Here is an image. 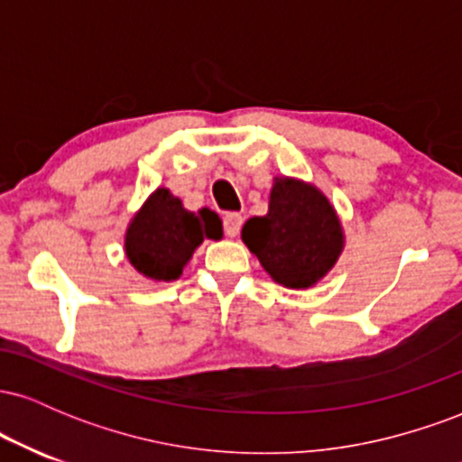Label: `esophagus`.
Returning a JSON list of instances; mask_svg holds the SVG:
<instances>
[{
    "mask_svg": "<svg viewBox=\"0 0 462 462\" xmlns=\"http://www.w3.org/2000/svg\"><path fill=\"white\" fill-rule=\"evenodd\" d=\"M241 226H243V217L238 213H227L224 217V230H226V236L235 238L238 236V232H241Z\"/></svg>",
    "mask_w": 462,
    "mask_h": 462,
    "instance_id": "esophagus-1",
    "label": "esophagus"
}]
</instances>
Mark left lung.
Segmentation results:
<instances>
[{
    "mask_svg": "<svg viewBox=\"0 0 462 462\" xmlns=\"http://www.w3.org/2000/svg\"><path fill=\"white\" fill-rule=\"evenodd\" d=\"M241 238L264 272L289 289L315 286L346 245L330 199L295 178L273 180L267 215L247 219Z\"/></svg>",
    "mask_w": 462,
    "mask_h": 462,
    "instance_id": "1",
    "label": "left lung"
}]
</instances>
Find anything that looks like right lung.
<instances>
[{
	"instance_id": "add662e5",
	"label": "right lung",
	"mask_w": 462,
	"mask_h": 462,
	"mask_svg": "<svg viewBox=\"0 0 462 462\" xmlns=\"http://www.w3.org/2000/svg\"><path fill=\"white\" fill-rule=\"evenodd\" d=\"M221 236V219L213 210L190 213L169 189H156L125 230V256L145 278L171 282L204 238Z\"/></svg>"
}]
</instances>
